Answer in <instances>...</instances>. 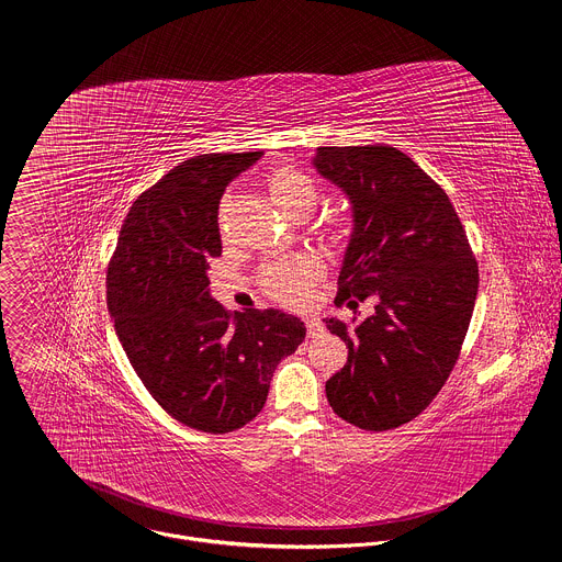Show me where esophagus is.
Here are the masks:
<instances>
[{
	"label": "esophagus",
	"mask_w": 562,
	"mask_h": 562,
	"mask_svg": "<svg viewBox=\"0 0 562 562\" xmlns=\"http://www.w3.org/2000/svg\"><path fill=\"white\" fill-rule=\"evenodd\" d=\"M304 327H306V336L308 338H315V336H319V334L325 331V325L319 323L317 315H306L304 317Z\"/></svg>",
	"instance_id": "1"
}]
</instances>
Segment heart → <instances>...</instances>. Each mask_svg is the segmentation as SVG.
Masks as SVG:
<instances>
[{
  "mask_svg": "<svg viewBox=\"0 0 562 562\" xmlns=\"http://www.w3.org/2000/svg\"><path fill=\"white\" fill-rule=\"evenodd\" d=\"M267 191L273 204L280 206L293 220L300 215H308L317 202L315 182L306 173L293 167L273 169L267 176ZM353 228H356L353 220L347 215H340L329 222L327 237L334 245H347L353 235ZM317 273H319L317 262L308 256H300L293 260L265 267L260 276V284L280 304L300 306L308 300L311 286Z\"/></svg>",
  "mask_w": 562,
  "mask_h": 562,
  "instance_id": "heart-1",
  "label": "heart"
}]
</instances>
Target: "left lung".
Masks as SVG:
<instances>
[{
	"mask_svg": "<svg viewBox=\"0 0 562 562\" xmlns=\"http://www.w3.org/2000/svg\"><path fill=\"white\" fill-rule=\"evenodd\" d=\"M313 165L349 195L356 217L336 304L375 297L364 319L325 317L349 349L327 400L360 429H395L429 407L460 356L477 262L447 193L403 150L319 146Z\"/></svg>",
	"mask_w": 562,
	"mask_h": 562,
	"instance_id": "1",
	"label": "left lung"
}]
</instances>
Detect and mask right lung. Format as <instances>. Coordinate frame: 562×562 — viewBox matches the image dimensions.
<instances>
[{
	"instance_id": "obj_1",
	"label": "right lung",
	"mask_w": 562,
	"mask_h": 562,
	"mask_svg": "<svg viewBox=\"0 0 562 562\" xmlns=\"http://www.w3.org/2000/svg\"><path fill=\"white\" fill-rule=\"evenodd\" d=\"M260 155L204 153L171 169L133 202L106 271L109 311L137 378L171 418L206 434L262 412L276 367L306 331L282 311H226L209 295L222 193Z\"/></svg>"
}]
</instances>
